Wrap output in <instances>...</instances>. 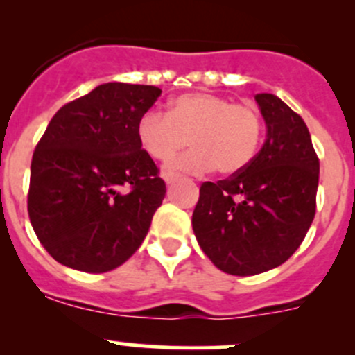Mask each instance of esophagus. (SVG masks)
I'll return each mask as SVG.
<instances>
[{
	"mask_svg": "<svg viewBox=\"0 0 355 355\" xmlns=\"http://www.w3.org/2000/svg\"><path fill=\"white\" fill-rule=\"evenodd\" d=\"M163 178L166 184H173L175 180H178L180 178V175L178 173H171V171H163Z\"/></svg>",
	"mask_w": 355,
	"mask_h": 355,
	"instance_id": "esophagus-1",
	"label": "esophagus"
}]
</instances>
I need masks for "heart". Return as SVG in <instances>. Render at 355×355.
<instances>
[{
  "label": "heart",
  "instance_id": "b5f03b06",
  "mask_svg": "<svg viewBox=\"0 0 355 355\" xmlns=\"http://www.w3.org/2000/svg\"><path fill=\"white\" fill-rule=\"evenodd\" d=\"M264 135V121L252 103H234L213 92H191L175 98L168 113L151 110L137 123V139L153 159L168 161L170 170L220 175L245 170L256 157Z\"/></svg>",
  "mask_w": 355,
  "mask_h": 355
}]
</instances>
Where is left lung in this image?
<instances>
[{"label":"left lung","instance_id":"1","mask_svg":"<svg viewBox=\"0 0 355 355\" xmlns=\"http://www.w3.org/2000/svg\"><path fill=\"white\" fill-rule=\"evenodd\" d=\"M256 101L268 128L263 148L241 173L204 182L192 214L200 249L235 277L285 263L316 214L320 157L306 123L275 94L261 92Z\"/></svg>","mask_w":355,"mask_h":355}]
</instances>
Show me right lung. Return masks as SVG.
<instances>
[{
  "label": "right lung",
  "instance_id": "add662e5",
  "mask_svg": "<svg viewBox=\"0 0 355 355\" xmlns=\"http://www.w3.org/2000/svg\"><path fill=\"white\" fill-rule=\"evenodd\" d=\"M159 96L155 85L110 82L51 118L32 155L27 211L53 259L106 273L141 247L166 194L137 139Z\"/></svg>",
  "mask_w": 355,
  "mask_h": 355
}]
</instances>
